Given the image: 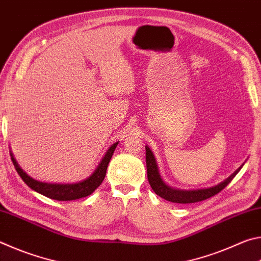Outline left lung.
Here are the masks:
<instances>
[{
	"instance_id": "1",
	"label": "left lung",
	"mask_w": 261,
	"mask_h": 261,
	"mask_svg": "<svg viewBox=\"0 0 261 261\" xmlns=\"http://www.w3.org/2000/svg\"><path fill=\"white\" fill-rule=\"evenodd\" d=\"M145 148H146L147 178H148L149 185H151V188L153 189V191L155 192L159 197L163 198V199L171 202H177V204H191V202H198V201L208 199V198L215 196V194H218L219 192L222 191V190L231 182L232 178L235 177L242 168V167L238 168L235 173L229 176L226 180H223L222 183L215 185L213 188L200 189V190H189V191H185V190L173 189L163 183L160 175H159L156 162H155V159H154L152 151L148 148V146H146Z\"/></svg>"
}]
</instances>
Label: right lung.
Instances as JSON below:
<instances>
[{
  "instance_id": "add662e5",
  "label": "right lung",
  "mask_w": 261,
  "mask_h": 261,
  "mask_svg": "<svg viewBox=\"0 0 261 261\" xmlns=\"http://www.w3.org/2000/svg\"><path fill=\"white\" fill-rule=\"evenodd\" d=\"M117 144L118 143H115L109 147L107 153L105 154L103 159L101 160L100 165L90 177L86 178L85 180H83V182L74 183V184H50V183L39 182V180H35L32 177H30L25 171H23V169H20V167L18 166V163L16 162L14 156H12V154H11V160L16 168L17 173H18L21 179H23L31 189L34 190V191L41 193L43 196L50 198V199L61 200V201H68V200L70 201V200H76V199H79V198L90 196L91 193L94 192V190L96 188L100 187V184L102 183V180L105 179L108 163L113 156Z\"/></svg>"
}]
</instances>
